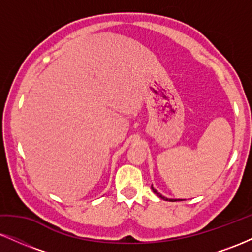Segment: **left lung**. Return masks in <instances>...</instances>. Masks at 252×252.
<instances>
[{"label": "left lung", "instance_id": "obj_1", "mask_svg": "<svg viewBox=\"0 0 252 252\" xmlns=\"http://www.w3.org/2000/svg\"><path fill=\"white\" fill-rule=\"evenodd\" d=\"M152 189H153V192H154L155 194L158 196V198L163 199V200H166V201H176V199H168V198H166V196H163L162 194H161V193H158V190H156L154 187H153V185H152ZM178 200H182V199H178Z\"/></svg>", "mask_w": 252, "mask_h": 252}]
</instances>
